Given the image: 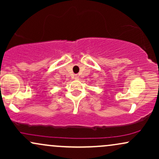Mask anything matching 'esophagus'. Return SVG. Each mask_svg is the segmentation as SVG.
Masks as SVG:
<instances>
[{"label": "esophagus", "instance_id": "obj_1", "mask_svg": "<svg viewBox=\"0 0 159 159\" xmlns=\"http://www.w3.org/2000/svg\"><path fill=\"white\" fill-rule=\"evenodd\" d=\"M78 78H79V77H78V75H75L74 76V78H75V80H78Z\"/></svg>", "mask_w": 159, "mask_h": 159}]
</instances>
